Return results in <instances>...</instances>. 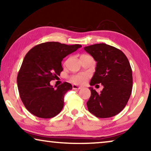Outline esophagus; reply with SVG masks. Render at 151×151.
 <instances>
[{
	"mask_svg": "<svg viewBox=\"0 0 151 151\" xmlns=\"http://www.w3.org/2000/svg\"><path fill=\"white\" fill-rule=\"evenodd\" d=\"M72 87H73V89H75V90H79L81 88L80 86H78L77 85H75V84H73V86H72Z\"/></svg>",
	"mask_w": 151,
	"mask_h": 151,
	"instance_id": "esophagus-1",
	"label": "esophagus"
}]
</instances>
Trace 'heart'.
Listing matches in <instances>:
<instances>
[{"mask_svg": "<svg viewBox=\"0 0 151 151\" xmlns=\"http://www.w3.org/2000/svg\"><path fill=\"white\" fill-rule=\"evenodd\" d=\"M86 56H89V55H82L80 58L86 57ZM88 77V74L82 73L76 74V75L72 76L70 78V80H71L73 83L76 84H83L85 83V82L86 81V80H87Z\"/></svg>", "mask_w": 151, "mask_h": 151, "instance_id": "1", "label": "heart"}]
</instances>
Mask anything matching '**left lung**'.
I'll use <instances>...</instances> for the list:
<instances>
[{
    "instance_id": "1",
    "label": "left lung",
    "mask_w": 151,
    "mask_h": 151,
    "mask_svg": "<svg viewBox=\"0 0 151 151\" xmlns=\"http://www.w3.org/2000/svg\"><path fill=\"white\" fill-rule=\"evenodd\" d=\"M84 49L97 62L90 85L101 84L104 86L100 93L89 87L88 110L100 118L115 116L126 106L132 92L133 76L129 60L121 50L104 43Z\"/></svg>"
}]
</instances>
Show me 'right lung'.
<instances>
[{"label": "right lung", "instance_id": "right-lung-1", "mask_svg": "<svg viewBox=\"0 0 151 151\" xmlns=\"http://www.w3.org/2000/svg\"><path fill=\"white\" fill-rule=\"evenodd\" d=\"M82 45L58 42L41 43L30 49L17 76L20 97L26 109L40 118H51L62 111L64 96L72 85L65 82L56 88L50 84L63 71L61 62Z\"/></svg>", "mask_w": 151, "mask_h": 151}]
</instances>
